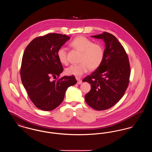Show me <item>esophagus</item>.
I'll use <instances>...</instances> for the list:
<instances>
[{"mask_svg": "<svg viewBox=\"0 0 152 152\" xmlns=\"http://www.w3.org/2000/svg\"><path fill=\"white\" fill-rule=\"evenodd\" d=\"M76 79L77 81V84H81L82 83V80H81V79L80 77H76Z\"/></svg>", "mask_w": 152, "mask_h": 152, "instance_id": "esophagus-1", "label": "esophagus"}]
</instances>
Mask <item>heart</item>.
<instances>
[{"instance_id":"heart-1","label":"heart","mask_w":152,"mask_h":152,"mask_svg":"<svg viewBox=\"0 0 152 152\" xmlns=\"http://www.w3.org/2000/svg\"><path fill=\"white\" fill-rule=\"evenodd\" d=\"M70 45L81 52L79 64L72 65L65 69V73L68 75L81 76L89 69H97L104 58V51L99 44L94 42L84 36H77L73 39ZM59 61L64 65L68 64L66 51L64 47H60L57 52Z\"/></svg>"}]
</instances>
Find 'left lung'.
I'll return each instance as SVG.
<instances>
[{"label": "left lung", "mask_w": 152, "mask_h": 152, "mask_svg": "<svg viewBox=\"0 0 152 152\" xmlns=\"http://www.w3.org/2000/svg\"><path fill=\"white\" fill-rule=\"evenodd\" d=\"M91 37L104 42V55L101 65L83 80L91 87L84 97L91 108L103 110L112 107L123 97L129 82L130 65L126 52L115 36L103 32Z\"/></svg>", "instance_id": "1"}]
</instances>
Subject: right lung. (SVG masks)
Instances as JSON below:
<instances>
[{
  "instance_id": "add662e5",
  "label": "right lung",
  "mask_w": 152,
  "mask_h": 152,
  "mask_svg": "<svg viewBox=\"0 0 152 152\" xmlns=\"http://www.w3.org/2000/svg\"><path fill=\"white\" fill-rule=\"evenodd\" d=\"M70 37L49 34L34 39L26 47L22 58L20 76L29 99L37 108L50 111L63 102L66 90L77 83L74 76L51 81L63 71L57 52Z\"/></svg>"
}]
</instances>
